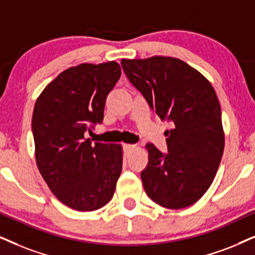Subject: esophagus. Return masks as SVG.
<instances>
[{
    "label": "esophagus",
    "mask_w": 255,
    "mask_h": 255,
    "mask_svg": "<svg viewBox=\"0 0 255 255\" xmlns=\"http://www.w3.org/2000/svg\"><path fill=\"white\" fill-rule=\"evenodd\" d=\"M135 148V144H129V143H125L124 144V150H125V154L126 155H129L130 151L133 150Z\"/></svg>",
    "instance_id": "esophagus-1"
}]
</instances>
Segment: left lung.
Instances as JSON below:
<instances>
[{
	"label": "left lung",
	"mask_w": 255,
	"mask_h": 255,
	"mask_svg": "<svg viewBox=\"0 0 255 255\" xmlns=\"http://www.w3.org/2000/svg\"><path fill=\"white\" fill-rule=\"evenodd\" d=\"M122 68L161 120L168 154L147 143L148 165L141 172L147 195L157 205L181 209L207 192L225 148L221 108L206 77L182 60L170 56L122 59Z\"/></svg>",
	"instance_id": "obj_1"
}]
</instances>
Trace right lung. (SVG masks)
I'll use <instances>...</instances> for the list:
<instances>
[{"label": "right lung", "mask_w": 255, "mask_h": 255, "mask_svg": "<svg viewBox=\"0 0 255 255\" xmlns=\"http://www.w3.org/2000/svg\"><path fill=\"white\" fill-rule=\"evenodd\" d=\"M121 76L115 61L63 70L38 96L33 112L35 159L42 178L63 205L80 212L104 207L122 170V146L85 138L102 124L106 99Z\"/></svg>", "instance_id": "right-lung-1"}]
</instances>
